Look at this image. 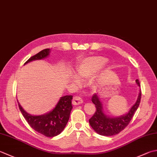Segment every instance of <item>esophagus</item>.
<instances>
[{
    "instance_id": "obj_1",
    "label": "esophagus",
    "mask_w": 157,
    "mask_h": 157,
    "mask_svg": "<svg viewBox=\"0 0 157 157\" xmlns=\"http://www.w3.org/2000/svg\"><path fill=\"white\" fill-rule=\"evenodd\" d=\"M83 103V100L80 97L78 96H75L73 97V99L72 101V103L74 105H79V104H82Z\"/></svg>"
}]
</instances>
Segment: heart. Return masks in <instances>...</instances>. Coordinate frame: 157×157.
Returning a JSON list of instances; mask_svg holds the SVG:
<instances>
[{"label": "heart", "mask_w": 157, "mask_h": 157, "mask_svg": "<svg viewBox=\"0 0 157 157\" xmlns=\"http://www.w3.org/2000/svg\"><path fill=\"white\" fill-rule=\"evenodd\" d=\"M107 63L102 56L89 57L83 60L76 69V74L80 79H86L102 69Z\"/></svg>", "instance_id": "heart-1"}]
</instances>
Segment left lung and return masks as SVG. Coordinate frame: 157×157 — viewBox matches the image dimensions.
Here are the masks:
<instances>
[{"instance_id":"left-lung-1","label":"left lung","mask_w":157,"mask_h":157,"mask_svg":"<svg viewBox=\"0 0 157 157\" xmlns=\"http://www.w3.org/2000/svg\"><path fill=\"white\" fill-rule=\"evenodd\" d=\"M137 84L140 86V81L136 79ZM142 91L140 90L139 95L136 103L131 107L128 113L118 117H109L103 111L102 103L98 94L95 93L92 97V102L96 107V112L92 118L89 119V123L95 132L101 136H112L119 133L129 124L135 112L140 103Z\"/></svg>"}]
</instances>
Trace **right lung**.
<instances>
[{"label": "right lung", "instance_id": "obj_1", "mask_svg": "<svg viewBox=\"0 0 157 157\" xmlns=\"http://www.w3.org/2000/svg\"><path fill=\"white\" fill-rule=\"evenodd\" d=\"M50 49H45L30 57L26 62L29 63L36 60H41L50 55ZM72 95L60 97L54 108L45 114L34 116L27 113L17 101L20 112L29 124L34 130L46 137H54L59 135L65 128L69 121L70 113L73 108Z\"/></svg>", "mask_w": 157, "mask_h": 157}]
</instances>
